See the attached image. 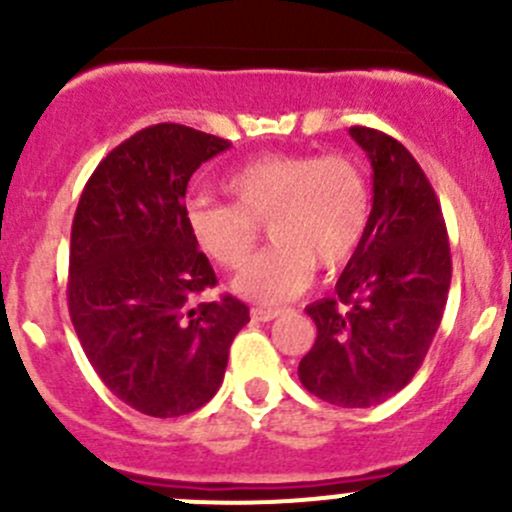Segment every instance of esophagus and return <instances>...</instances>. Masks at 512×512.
Segmentation results:
<instances>
[{"label":"esophagus","mask_w":512,"mask_h":512,"mask_svg":"<svg viewBox=\"0 0 512 512\" xmlns=\"http://www.w3.org/2000/svg\"><path fill=\"white\" fill-rule=\"evenodd\" d=\"M282 314V309H270V307H252L250 309V317L255 319V322H272V319H277Z\"/></svg>","instance_id":"obj_1"}]
</instances>
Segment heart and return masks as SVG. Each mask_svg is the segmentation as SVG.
I'll return each mask as SVG.
<instances>
[{"mask_svg":"<svg viewBox=\"0 0 512 512\" xmlns=\"http://www.w3.org/2000/svg\"><path fill=\"white\" fill-rule=\"evenodd\" d=\"M232 203L188 200L185 230L215 265L237 270L255 250L260 225L275 245L235 277V292L260 304L294 299L317 265L337 270L359 250L371 220L364 170L344 153H270L225 178Z\"/></svg>","mask_w":512,"mask_h":512,"instance_id":"b5f03b06","label":"heart"}]
</instances>
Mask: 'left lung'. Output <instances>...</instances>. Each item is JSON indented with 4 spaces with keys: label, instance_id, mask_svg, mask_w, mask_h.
Masks as SVG:
<instances>
[{
    "label": "left lung",
    "instance_id": "1",
    "mask_svg": "<svg viewBox=\"0 0 512 512\" xmlns=\"http://www.w3.org/2000/svg\"><path fill=\"white\" fill-rule=\"evenodd\" d=\"M349 136L374 170L371 220L332 297L304 309L317 342L297 374L327 404L369 409L399 394L426 359L451 287V247L416 158L374 128Z\"/></svg>",
    "mask_w": 512,
    "mask_h": 512
}]
</instances>
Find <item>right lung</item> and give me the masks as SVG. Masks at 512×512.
Here are the masks:
<instances>
[{"instance_id":"right-lung-1","label":"right lung","mask_w":512,"mask_h":512,"mask_svg":"<svg viewBox=\"0 0 512 512\" xmlns=\"http://www.w3.org/2000/svg\"><path fill=\"white\" fill-rule=\"evenodd\" d=\"M227 148L180 123L148 126L98 163L76 208L71 322L103 384L146 416L208 404L232 339L250 322L230 294L195 304L218 280L183 220L188 180Z\"/></svg>"}]
</instances>
